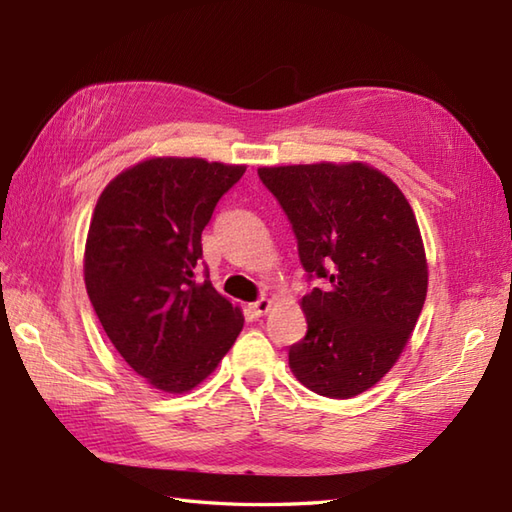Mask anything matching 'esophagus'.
Listing matches in <instances>:
<instances>
[{"mask_svg": "<svg viewBox=\"0 0 512 512\" xmlns=\"http://www.w3.org/2000/svg\"><path fill=\"white\" fill-rule=\"evenodd\" d=\"M270 306H273V303H270V299H259V301H255V303H250L248 312L253 314L255 319H259V317H264V314L270 310Z\"/></svg>", "mask_w": 512, "mask_h": 512, "instance_id": "1", "label": "esophagus"}]
</instances>
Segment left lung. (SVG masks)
<instances>
[{
	"mask_svg": "<svg viewBox=\"0 0 512 512\" xmlns=\"http://www.w3.org/2000/svg\"><path fill=\"white\" fill-rule=\"evenodd\" d=\"M297 235L308 277V332L290 347L292 374L310 391L352 398L374 387L411 339L429 268L411 204L365 162L259 167Z\"/></svg>",
	"mask_w": 512,
	"mask_h": 512,
	"instance_id": "1",
	"label": "left lung"
}]
</instances>
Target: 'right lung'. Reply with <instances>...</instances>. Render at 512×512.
I'll return each instance as SVG.
<instances>
[{
	"label": "right lung",
	"instance_id": "right-lung-1",
	"mask_svg": "<svg viewBox=\"0 0 512 512\" xmlns=\"http://www.w3.org/2000/svg\"><path fill=\"white\" fill-rule=\"evenodd\" d=\"M244 165L147 158L118 173L94 206L83 275L105 334L151 387L184 394L215 372L244 314L195 281L202 231Z\"/></svg>",
	"mask_w": 512,
	"mask_h": 512
}]
</instances>
